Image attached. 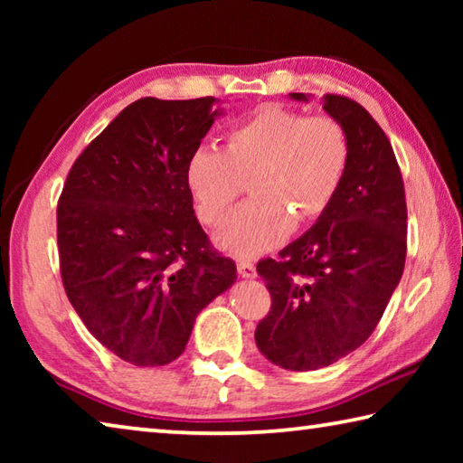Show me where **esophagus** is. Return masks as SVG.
<instances>
[{"label": "esophagus", "instance_id": "esophagus-1", "mask_svg": "<svg viewBox=\"0 0 463 463\" xmlns=\"http://www.w3.org/2000/svg\"><path fill=\"white\" fill-rule=\"evenodd\" d=\"M237 269H239V273H241V278H247V279H253L255 276H257V271H255V265L250 263V261H239L237 263Z\"/></svg>", "mask_w": 463, "mask_h": 463}]
</instances>
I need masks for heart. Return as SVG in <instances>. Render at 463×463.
I'll list each match as a JSON object with an SVG mask.
<instances>
[{
    "label": "heart",
    "instance_id": "b5f03b06",
    "mask_svg": "<svg viewBox=\"0 0 463 463\" xmlns=\"http://www.w3.org/2000/svg\"><path fill=\"white\" fill-rule=\"evenodd\" d=\"M351 159L349 137L331 116L261 108L232 127L222 151L202 146L185 167L200 221L216 229L242 192L247 200L218 234L237 257L279 245L294 221L312 222L333 206Z\"/></svg>",
    "mask_w": 463,
    "mask_h": 463
}]
</instances>
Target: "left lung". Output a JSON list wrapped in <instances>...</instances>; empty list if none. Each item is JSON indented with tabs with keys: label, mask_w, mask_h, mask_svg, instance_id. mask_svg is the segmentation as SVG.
<instances>
[{
	"label": "left lung",
	"mask_w": 463,
	"mask_h": 463,
	"mask_svg": "<svg viewBox=\"0 0 463 463\" xmlns=\"http://www.w3.org/2000/svg\"><path fill=\"white\" fill-rule=\"evenodd\" d=\"M323 108L351 145L341 192L279 257L257 263L271 308L255 343L271 364L292 372L326 367L364 345L406 260L404 182L388 137L355 99L326 93Z\"/></svg>",
	"instance_id": "1"
}]
</instances>
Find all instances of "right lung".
Returning <instances> with one entry per match:
<instances>
[{
    "label": "right lung",
    "mask_w": 463,
    "mask_h": 463,
    "mask_svg": "<svg viewBox=\"0 0 463 463\" xmlns=\"http://www.w3.org/2000/svg\"><path fill=\"white\" fill-rule=\"evenodd\" d=\"M216 98H143L77 156L57 206L62 286L88 331L124 362L167 365L194 320L237 279L194 214L185 167Z\"/></svg>",
    "instance_id": "add662e5"
}]
</instances>
